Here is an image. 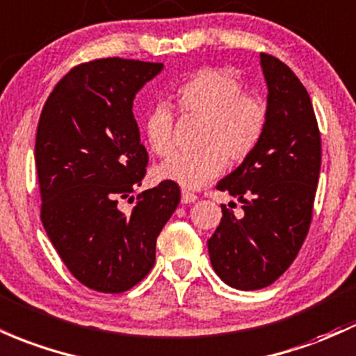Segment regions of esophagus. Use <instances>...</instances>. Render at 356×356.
Instances as JSON below:
<instances>
[{
    "mask_svg": "<svg viewBox=\"0 0 356 356\" xmlns=\"http://www.w3.org/2000/svg\"><path fill=\"white\" fill-rule=\"evenodd\" d=\"M196 201H197L196 194L189 193V191H182V194H181V202H182V204H191V202H196Z\"/></svg>",
    "mask_w": 356,
    "mask_h": 356,
    "instance_id": "esophagus-1",
    "label": "esophagus"
}]
</instances>
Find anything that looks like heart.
Listing matches in <instances>:
<instances>
[{
	"instance_id": "1",
	"label": "heart",
	"mask_w": 356,
	"mask_h": 356,
	"mask_svg": "<svg viewBox=\"0 0 356 356\" xmlns=\"http://www.w3.org/2000/svg\"><path fill=\"white\" fill-rule=\"evenodd\" d=\"M175 104L186 115L204 118L199 152H174L155 169L160 181H169L182 189L196 191L216 179L229 163L247 159L257 147L267 120V109L259 97L243 95L240 81L229 70H199L175 91ZM174 116L170 109L157 104L143 120L148 147L157 155L169 154Z\"/></svg>"
}]
</instances>
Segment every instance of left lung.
<instances>
[{
    "instance_id": "8db88e82",
    "label": "left lung",
    "mask_w": 356,
    "mask_h": 356,
    "mask_svg": "<svg viewBox=\"0 0 356 356\" xmlns=\"http://www.w3.org/2000/svg\"><path fill=\"white\" fill-rule=\"evenodd\" d=\"M260 67L267 84L264 134L216 186L243 202V216L221 204V222L208 240L214 272L240 291L270 286L298 257L321 169V136L306 88L279 58L260 54Z\"/></svg>"
}]
</instances>
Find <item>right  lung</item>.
I'll return each mask as SVG.
<instances>
[{
    "instance_id": "add662e5",
    "label": "right lung",
    "mask_w": 356,
    "mask_h": 356,
    "mask_svg": "<svg viewBox=\"0 0 356 356\" xmlns=\"http://www.w3.org/2000/svg\"><path fill=\"white\" fill-rule=\"evenodd\" d=\"M163 64L99 58L74 67L42 109L35 163L42 222L65 267L86 287L124 292L155 264V243L181 191L163 181L118 208L140 187L148 155L134 116L136 92ZM134 197V196H131Z\"/></svg>"
}]
</instances>
